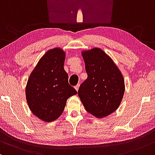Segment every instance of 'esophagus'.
I'll list each match as a JSON object with an SVG mask.
<instances>
[{"mask_svg":"<svg viewBox=\"0 0 155 155\" xmlns=\"http://www.w3.org/2000/svg\"><path fill=\"white\" fill-rule=\"evenodd\" d=\"M79 86H80V84H78L77 85V86H74V88H75V90H76V91H78V88H79Z\"/></svg>","mask_w":155,"mask_h":155,"instance_id":"esophagus-1","label":"esophagus"}]
</instances>
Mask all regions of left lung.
<instances>
[{
	"label": "left lung",
	"instance_id": "1",
	"mask_svg": "<svg viewBox=\"0 0 155 155\" xmlns=\"http://www.w3.org/2000/svg\"><path fill=\"white\" fill-rule=\"evenodd\" d=\"M87 79L78 96L88 113L97 118L110 115L118 108L124 93L122 74L113 60L100 48L82 53Z\"/></svg>",
	"mask_w": 155,
	"mask_h": 155
}]
</instances>
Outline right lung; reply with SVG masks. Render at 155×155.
Here are the masks:
<instances>
[{
  "instance_id": "right-lung-1",
  "label": "right lung",
  "mask_w": 155,
  "mask_h": 155,
  "mask_svg": "<svg viewBox=\"0 0 155 155\" xmlns=\"http://www.w3.org/2000/svg\"><path fill=\"white\" fill-rule=\"evenodd\" d=\"M65 53L60 48L48 50L31 73L26 86L28 105L42 121H53L61 115L67 99L78 92L69 84L64 69Z\"/></svg>"
}]
</instances>
